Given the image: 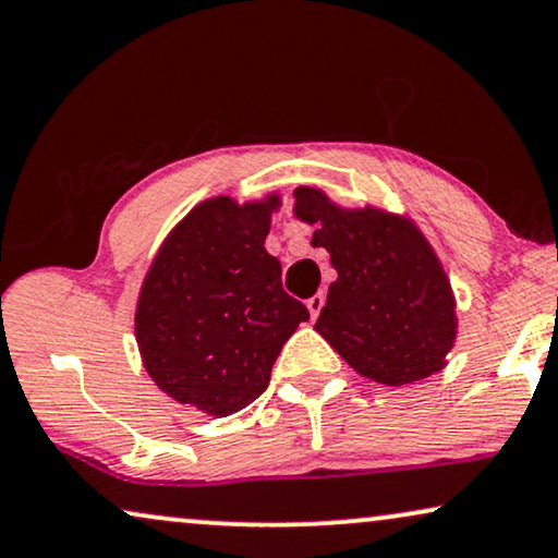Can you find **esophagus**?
Here are the masks:
<instances>
[{"label":"esophagus","mask_w":558,"mask_h":558,"mask_svg":"<svg viewBox=\"0 0 558 558\" xmlns=\"http://www.w3.org/2000/svg\"><path fill=\"white\" fill-rule=\"evenodd\" d=\"M324 303H326V295H324V293H316V295H311V299L306 301V306H308V314H311V318H318V314H322V308H324Z\"/></svg>","instance_id":"1"}]
</instances>
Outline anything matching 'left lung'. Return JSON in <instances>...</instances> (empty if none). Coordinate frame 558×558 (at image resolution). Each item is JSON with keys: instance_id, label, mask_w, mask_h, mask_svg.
Masks as SVG:
<instances>
[{"instance_id": "8db88e82", "label": "left lung", "mask_w": 558, "mask_h": 558, "mask_svg": "<svg viewBox=\"0 0 558 558\" xmlns=\"http://www.w3.org/2000/svg\"><path fill=\"white\" fill-rule=\"evenodd\" d=\"M293 217L316 227L337 270L314 329L354 373L411 385L447 367L459 316L454 288L408 214L341 206L316 185L293 191Z\"/></svg>"}]
</instances>
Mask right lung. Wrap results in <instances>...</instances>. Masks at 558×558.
Wrapping results in <instances>:
<instances>
[{"instance_id":"add662e5","label":"right lung","mask_w":558,"mask_h":558,"mask_svg":"<svg viewBox=\"0 0 558 558\" xmlns=\"http://www.w3.org/2000/svg\"><path fill=\"white\" fill-rule=\"evenodd\" d=\"M278 191L252 202L196 204L155 252L140 286L135 339L145 373L173 398L214 418L247 408L308 311L280 283L265 250Z\"/></svg>"}]
</instances>
